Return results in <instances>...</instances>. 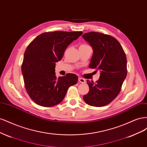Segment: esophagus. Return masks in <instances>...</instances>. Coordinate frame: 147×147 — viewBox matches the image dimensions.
<instances>
[{
    "label": "esophagus",
    "instance_id": "1",
    "mask_svg": "<svg viewBox=\"0 0 147 147\" xmlns=\"http://www.w3.org/2000/svg\"><path fill=\"white\" fill-rule=\"evenodd\" d=\"M78 82L82 83H86L85 80H84V79L83 78H78Z\"/></svg>",
    "mask_w": 147,
    "mask_h": 147
}]
</instances>
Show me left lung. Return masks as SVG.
I'll list each match as a JSON object with an SVG mask.
<instances>
[{"mask_svg": "<svg viewBox=\"0 0 147 147\" xmlns=\"http://www.w3.org/2000/svg\"><path fill=\"white\" fill-rule=\"evenodd\" d=\"M82 37L92 47L93 55L89 67L100 72L96 83L87 80L90 88L83 98L87 104L104 107L118 95L127 75V59L121 44L111 35L90 32Z\"/></svg>", "mask_w": 147, "mask_h": 147, "instance_id": "left-lung-1", "label": "left lung"}]
</instances>
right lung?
Here are the masks:
<instances>
[{"label": "right lung", "instance_id": "obj_1", "mask_svg": "<svg viewBox=\"0 0 147 147\" xmlns=\"http://www.w3.org/2000/svg\"><path fill=\"white\" fill-rule=\"evenodd\" d=\"M82 34L81 31L48 32L38 35L29 43L21 71L26 90L35 104L46 107L58 104L68 88L77 83L78 78L73 74L57 78L55 69L68 45Z\"/></svg>", "mask_w": 147, "mask_h": 147}]
</instances>
